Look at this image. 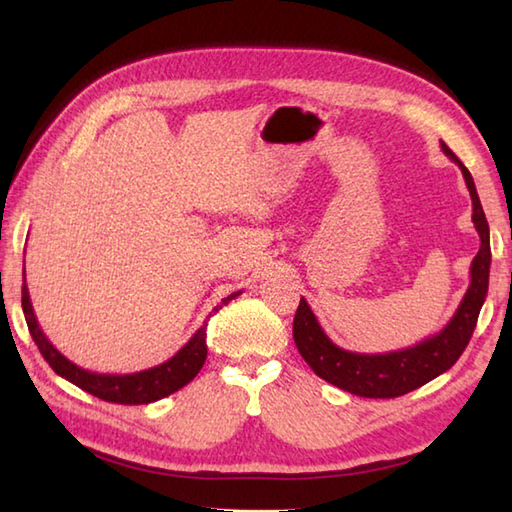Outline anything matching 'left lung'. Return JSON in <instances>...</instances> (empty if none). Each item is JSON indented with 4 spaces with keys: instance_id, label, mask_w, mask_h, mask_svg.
Listing matches in <instances>:
<instances>
[{
    "instance_id": "obj_1",
    "label": "left lung",
    "mask_w": 512,
    "mask_h": 512,
    "mask_svg": "<svg viewBox=\"0 0 512 512\" xmlns=\"http://www.w3.org/2000/svg\"><path fill=\"white\" fill-rule=\"evenodd\" d=\"M442 151L462 171L473 200V224L480 233V250H477L471 264V286L451 321L438 334L413 347H405V350L387 354H356L332 343L314 317L308 301H299L295 323H292V336H295L303 361L312 367L314 374L354 396L396 398L447 372L469 345L477 317H480L484 306L488 273H491V233H488L486 215L469 169L444 143Z\"/></svg>"
}]
</instances>
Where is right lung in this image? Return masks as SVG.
<instances>
[{
  "instance_id": "1",
  "label": "right lung",
  "mask_w": 512,
  "mask_h": 512,
  "mask_svg": "<svg viewBox=\"0 0 512 512\" xmlns=\"http://www.w3.org/2000/svg\"><path fill=\"white\" fill-rule=\"evenodd\" d=\"M239 295H242V292H233V295H228L226 299H222L220 306L213 308V312H217L222 306H226L228 301ZM21 308H24V317H26L32 341L37 343L41 356L46 358V363L54 369V372H57L61 378L70 380L72 385L81 387L83 391H88V394L107 402H118V405H149V402H156L160 398L173 394V391L182 389L184 385H189L191 380L198 376V372L206 361V321H204L202 328L191 336L189 343L165 363L143 369V372H134V374H96V372H90V369H83L76 363H72L70 358H65L57 347L48 341V336L43 334V330L37 323L26 284L21 286Z\"/></svg>"
}]
</instances>
